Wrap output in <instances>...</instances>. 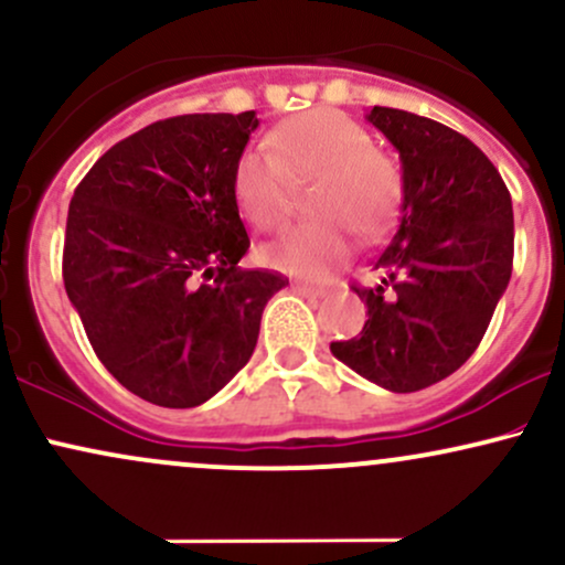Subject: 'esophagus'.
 Masks as SVG:
<instances>
[{"mask_svg":"<svg viewBox=\"0 0 565 565\" xmlns=\"http://www.w3.org/2000/svg\"><path fill=\"white\" fill-rule=\"evenodd\" d=\"M291 287H295L297 291H302V295H308V297H323V295H327V289H323V287H313V284L295 281V284H291Z\"/></svg>","mask_w":565,"mask_h":565,"instance_id":"obj_1","label":"esophagus"}]
</instances>
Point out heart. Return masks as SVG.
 Returning <instances> with one entry per match:
<instances>
[{
	"label": "heart",
	"instance_id": "obj_1",
	"mask_svg": "<svg viewBox=\"0 0 565 565\" xmlns=\"http://www.w3.org/2000/svg\"><path fill=\"white\" fill-rule=\"evenodd\" d=\"M268 146H252L233 164V199L260 231L281 228L295 210V185L313 183L308 212L316 217L265 246V260L291 276L323 278L348 260L350 233L374 242L398 212L404 178L387 153L374 151L361 125L332 108L284 121Z\"/></svg>",
	"mask_w": 565,
	"mask_h": 565
}]
</instances>
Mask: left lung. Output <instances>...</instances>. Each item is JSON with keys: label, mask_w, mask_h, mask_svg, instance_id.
Here are the masks:
<instances>
[{"label": "left lung", "mask_w": 565, "mask_h": 565, "mask_svg": "<svg viewBox=\"0 0 565 565\" xmlns=\"http://www.w3.org/2000/svg\"><path fill=\"white\" fill-rule=\"evenodd\" d=\"M366 121L398 151L404 199L393 238L353 287L366 305L359 337L334 359L393 393H414L476 353L512 274V201L489 157L451 127L374 106Z\"/></svg>", "instance_id": "left-lung-1"}]
</instances>
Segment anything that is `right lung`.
Instances as JSON below:
<instances>
[{
    "label": "right lung",
    "mask_w": 565,
    "mask_h": 565,
    "mask_svg": "<svg viewBox=\"0 0 565 565\" xmlns=\"http://www.w3.org/2000/svg\"><path fill=\"white\" fill-rule=\"evenodd\" d=\"M257 127L255 111L153 121L108 148L71 199L66 295L103 366L148 404L191 408L223 391L289 284L238 268L249 236L231 178Z\"/></svg>",
    "instance_id": "add662e5"
}]
</instances>
